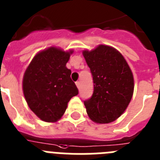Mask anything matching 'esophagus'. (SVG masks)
I'll return each instance as SVG.
<instances>
[{
	"label": "esophagus",
	"instance_id": "esophagus-1",
	"mask_svg": "<svg viewBox=\"0 0 160 160\" xmlns=\"http://www.w3.org/2000/svg\"><path fill=\"white\" fill-rule=\"evenodd\" d=\"M76 84H77V88H78L80 89V81H77V82H76Z\"/></svg>",
	"mask_w": 160,
	"mask_h": 160
}]
</instances>
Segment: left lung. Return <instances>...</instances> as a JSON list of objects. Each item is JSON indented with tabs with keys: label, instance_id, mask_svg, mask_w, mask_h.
I'll use <instances>...</instances> for the list:
<instances>
[{
	"label": "left lung",
	"instance_id": "8db88e82",
	"mask_svg": "<svg viewBox=\"0 0 160 160\" xmlns=\"http://www.w3.org/2000/svg\"><path fill=\"white\" fill-rule=\"evenodd\" d=\"M90 68L94 92L84 106L96 123H110L118 118L130 102L134 89L132 71L122 53L111 46L99 45L83 51Z\"/></svg>",
	"mask_w": 160,
	"mask_h": 160
}]
</instances>
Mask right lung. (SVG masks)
Segmentation results:
<instances>
[{"mask_svg":"<svg viewBox=\"0 0 160 160\" xmlns=\"http://www.w3.org/2000/svg\"><path fill=\"white\" fill-rule=\"evenodd\" d=\"M69 52L50 47L37 53L23 75V91L30 107L41 120L53 122L65 113L71 98L78 95L66 68Z\"/></svg>","mask_w":160,"mask_h":160,"instance_id":"right-lung-1","label":"right lung"}]
</instances>
